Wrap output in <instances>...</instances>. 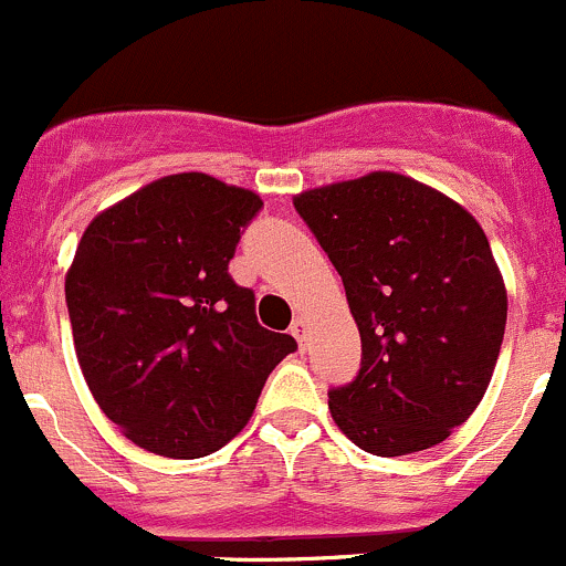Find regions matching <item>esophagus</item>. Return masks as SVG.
<instances>
[{
  "label": "esophagus",
  "instance_id": "34e87169",
  "mask_svg": "<svg viewBox=\"0 0 566 566\" xmlns=\"http://www.w3.org/2000/svg\"><path fill=\"white\" fill-rule=\"evenodd\" d=\"M290 334H293L295 339H298V345L304 347V342H306V319L304 317H295L293 325H290Z\"/></svg>",
  "mask_w": 566,
  "mask_h": 566
}]
</instances>
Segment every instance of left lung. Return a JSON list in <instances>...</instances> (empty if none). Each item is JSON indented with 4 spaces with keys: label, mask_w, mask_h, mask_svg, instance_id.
I'll use <instances>...</instances> for the list:
<instances>
[{
    "label": "left lung",
    "mask_w": 566,
    "mask_h": 566,
    "mask_svg": "<svg viewBox=\"0 0 566 566\" xmlns=\"http://www.w3.org/2000/svg\"><path fill=\"white\" fill-rule=\"evenodd\" d=\"M345 284L356 380L328 391L358 449L399 458L447 441L493 378L506 287L479 221L432 186L369 172L293 197Z\"/></svg>",
    "instance_id": "1"
}]
</instances>
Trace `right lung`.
Segmentation results:
<instances>
[{"instance_id": "obj_1", "label": "right lung", "mask_w": 566, "mask_h": 566, "mask_svg": "<svg viewBox=\"0 0 566 566\" xmlns=\"http://www.w3.org/2000/svg\"><path fill=\"white\" fill-rule=\"evenodd\" d=\"M260 193L205 172L158 177L84 230L65 273L78 367L101 410L153 454L193 460L247 427L271 369L295 350L232 282Z\"/></svg>"}]
</instances>
